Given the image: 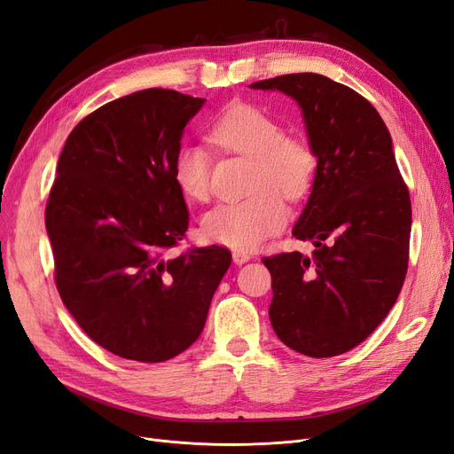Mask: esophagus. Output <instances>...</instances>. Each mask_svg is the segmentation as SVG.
<instances>
[{"mask_svg":"<svg viewBox=\"0 0 454 454\" xmlns=\"http://www.w3.org/2000/svg\"><path fill=\"white\" fill-rule=\"evenodd\" d=\"M231 258H233V263H236V265H243L250 260V254L243 253V250H236V253L231 254Z\"/></svg>","mask_w":454,"mask_h":454,"instance_id":"esophagus-1","label":"esophagus"}]
</instances>
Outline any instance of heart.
I'll return each mask as SVG.
<instances>
[{
	"label": "heart",
	"mask_w": 454,
	"mask_h": 454,
	"mask_svg": "<svg viewBox=\"0 0 454 454\" xmlns=\"http://www.w3.org/2000/svg\"><path fill=\"white\" fill-rule=\"evenodd\" d=\"M209 140L228 153L253 159L248 191L241 201H226L201 218L204 236L218 245L248 250L260 245L286 223L284 196L303 198L316 174L312 147L294 137H284L282 125L250 105H230L209 127ZM179 191L192 200L209 196L211 155L198 144H181L172 162Z\"/></svg>",
	"instance_id": "b5f03b06"
}]
</instances>
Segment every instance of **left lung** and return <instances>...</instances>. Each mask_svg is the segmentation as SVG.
I'll list each match as a JSON object with an SVG mask.
<instances>
[{"mask_svg": "<svg viewBox=\"0 0 454 454\" xmlns=\"http://www.w3.org/2000/svg\"><path fill=\"white\" fill-rule=\"evenodd\" d=\"M250 88L295 100L317 160L292 230L314 250L262 260L271 273V325L303 356L346 354L385 320L408 271L411 201L391 134L364 97L324 74H284Z\"/></svg>", "mask_w": 454, "mask_h": 454, "instance_id": "8db88e82", "label": "left lung"}]
</instances>
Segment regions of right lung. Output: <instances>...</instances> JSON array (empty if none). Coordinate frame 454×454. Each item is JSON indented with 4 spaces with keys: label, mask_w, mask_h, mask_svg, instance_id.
Instances as JSON below:
<instances>
[{
    "label": "right lung",
    "mask_w": 454,
    "mask_h": 454,
    "mask_svg": "<svg viewBox=\"0 0 454 454\" xmlns=\"http://www.w3.org/2000/svg\"><path fill=\"white\" fill-rule=\"evenodd\" d=\"M204 103L160 88L115 98L83 117L58 160L44 211L56 286L83 333L123 359L187 349L231 263L216 245L166 256L189 226L172 162Z\"/></svg>",
    "instance_id": "1"
}]
</instances>
